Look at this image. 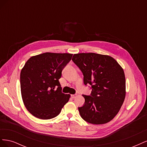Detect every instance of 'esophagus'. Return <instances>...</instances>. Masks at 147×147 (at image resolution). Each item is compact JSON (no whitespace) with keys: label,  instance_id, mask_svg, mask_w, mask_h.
Instances as JSON below:
<instances>
[{"label":"esophagus","instance_id":"1","mask_svg":"<svg viewBox=\"0 0 147 147\" xmlns=\"http://www.w3.org/2000/svg\"><path fill=\"white\" fill-rule=\"evenodd\" d=\"M77 97V94H73V95H71V97H72V99H75L76 97Z\"/></svg>","mask_w":147,"mask_h":147}]
</instances>
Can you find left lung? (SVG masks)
<instances>
[{
  "label": "left lung",
  "mask_w": 147,
  "mask_h": 147,
  "mask_svg": "<svg viewBox=\"0 0 147 147\" xmlns=\"http://www.w3.org/2000/svg\"><path fill=\"white\" fill-rule=\"evenodd\" d=\"M72 60L81 70L85 85L90 84V96L83 95L84 104L78 107L81 117L93 124H103L114 118L126 96L123 68L112 57L94 53H78Z\"/></svg>",
  "instance_id": "1"
}]
</instances>
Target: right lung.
<instances>
[{
  "instance_id": "1",
  "label": "right lung",
  "mask_w": 147,
  "mask_h": 147,
  "mask_svg": "<svg viewBox=\"0 0 147 147\" xmlns=\"http://www.w3.org/2000/svg\"><path fill=\"white\" fill-rule=\"evenodd\" d=\"M72 55L42 53L30 57L22 69V99L26 108L35 117L42 119L55 118L69 101L70 95L62 92L59 79Z\"/></svg>"
}]
</instances>
